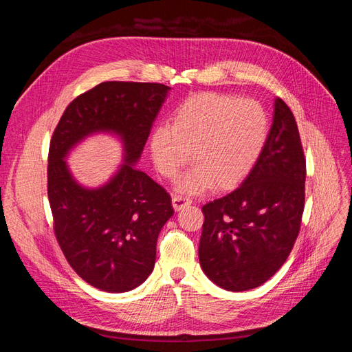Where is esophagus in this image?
Here are the masks:
<instances>
[{
	"label": "esophagus",
	"mask_w": 352,
	"mask_h": 352,
	"mask_svg": "<svg viewBox=\"0 0 352 352\" xmlns=\"http://www.w3.org/2000/svg\"><path fill=\"white\" fill-rule=\"evenodd\" d=\"M190 202H192V201H190L186 197H184V195H173V198H172V204H173V208L176 211L190 206Z\"/></svg>",
	"instance_id": "obj_1"
}]
</instances>
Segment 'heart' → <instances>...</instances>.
<instances>
[{
  "instance_id": "1",
  "label": "heart",
  "mask_w": 352,
  "mask_h": 352,
  "mask_svg": "<svg viewBox=\"0 0 352 352\" xmlns=\"http://www.w3.org/2000/svg\"><path fill=\"white\" fill-rule=\"evenodd\" d=\"M269 135V117L254 100L202 92L186 98L157 127L150 150L158 172L173 179L189 160L192 170L179 190L202 192L211 185L229 189L239 184L260 157Z\"/></svg>"
}]
</instances>
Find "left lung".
<instances>
[{
	"label": "left lung",
	"mask_w": 352,
	"mask_h": 352,
	"mask_svg": "<svg viewBox=\"0 0 352 352\" xmlns=\"http://www.w3.org/2000/svg\"><path fill=\"white\" fill-rule=\"evenodd\" d=\"M305 158L291 109L274 100L264 148L243 182L202 207L199 264L226 291L254 289L278 272L300 233Z\"/></svg>",
	"instance_id": "1"
}]
</instances>
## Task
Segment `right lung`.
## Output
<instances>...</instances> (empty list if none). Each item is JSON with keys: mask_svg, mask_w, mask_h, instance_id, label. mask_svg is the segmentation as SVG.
I'll return each mask as SVG.
<instances>
[{"mask_svg": "<svg viewBox=\"0 0 352 352\" xmlns=\"http://www.w3.org/2000/svg\"><path fill=\"white\" fill-rule=\"evenodd\" d=\"M170 87L102 82L74 98L51 138L48 199L60 248L94 287L132 291L154 270L158 233L173 216L163 186L136 168ZM109 133L124 146V163L101 187L80 186L65 162L88 135Z\"/></svg>", "mask_w": 352, "mask_h": 352, "instance_id": "1", "label": "right lung"}]
</instances>
